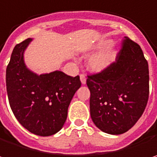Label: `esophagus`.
I'll return each mask as SVG.
<instances>
[{
  "label": "esophagus",
  "mask_w": 157,
  "mask_h": 157,
  "mask_svg": "<svg viewBox=\"0 0 157 157\" xmlns=\"http://www.w3.org/2000/svg\"><path fill=\"white\" fill-rule=\"evenodd\" d=\"M80 79H81V82L82 84H85L86 83V75L84 74H81L80 75Z\"/></svg>",
  "instance_id": "esophagus-1"
}]
</instances>
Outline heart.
<instances>
[{
	"instance_id": "obj_1",
	"label": "heart",
	"mask_w": 157,
	"mask_h": 157,
	"mask_svg": "<svg viewBox=\"0 0 157 157\" xmlns=\"http://www.w3.org/2000/svg\"><path fill=\"white\" fill-rule=\"evenodd\" d=\"M111 44V42H105L101 45V47L107 46ZM116 52L114 51H108L105 52H101L93 56L89 61V67L94 72H99L105 69L110 65L115 58Z\"/></svg>"
}]
</instances>
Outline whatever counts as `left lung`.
<instances>
[{"mask_svg": "<svg viewBox=\"0 0 157 157\" xmlns=\"http://www.w3.org/2000/svg\"><path fill=\"white\" fill-rule=\"evenodd\" d=\"M92 121L103 132L121 134L139 120L149 95L148 64L140 46L122 40L115 61L88 75Z\"/></svg>", "mask_w": 157, "mask_h": 157, "instance_id": "left-lung-1", "label": "left lung"}]
</instances>
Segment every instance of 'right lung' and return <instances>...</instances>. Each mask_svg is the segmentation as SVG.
Returning a JSON list of instances; mask_svg holds the SVG:
<instances>
[{
    "mask_svg": "<svg viewBox=\"0 0 157 157\" xmlns=\"http://www.w3.org/2000/svg\"><path fill=\"white\" fill-rule=\"evenodd\" d=\"M31 38L17 44L6 70V86L11 110L19 123L31 133L49 136L59 132L67 117L75 93L82 85L80 76L61 71L41 75L24 62V51Z\"/></svg>",
    "mask_w": 157,
    "mask_h": 157,
    "instance_id": "obj_1",
    "label": "right lung"
}]
</instances>
